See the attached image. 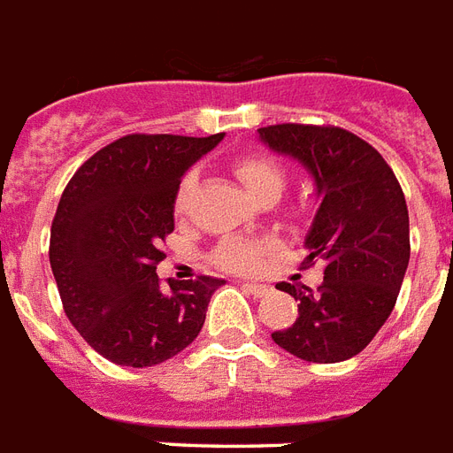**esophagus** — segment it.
<instances>
[{"instance_id": "obj_1", "label": "esophagus", "mask_w": 453, "mask_h": 453, "mask_svg": "<svg viewBox=\"0 0 453 453\" xmlns=\"http://www.w3.org/2000/svg\"><path fill=\"white\" fill-rule=\"evenodd\" d=\"M243 289L250 292L253 296H265L270 292V285H260V282H243Z\"/></svg>"}]
</instances>
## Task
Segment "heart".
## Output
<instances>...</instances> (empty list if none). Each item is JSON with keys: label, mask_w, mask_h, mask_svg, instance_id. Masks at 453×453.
Instances as JSON below:
<instances>
[{"label": "heart", "mask_w": 453, "mask_h": 453, "mask_svg": "<svg viewBox=\"0 0 453 453\" xmlns=\"http://www.w3.org/2000/svg\"><path fill=\"white\" fill-rule=\"evenodd\" d=\"M234 171L241 178V183L246 186L256 200L263 195H280L285 188V173L277 166L273 158L263 154H249L234 161ZM195 178L186 176L180 180L176 193V212L183 214L193 195ZM270 249V241H246V239H229L224 241L217 249V263L226 270H249L258 263V258Z\"/></svg>", "instance_id": "b5f03b06"}]
</instances>
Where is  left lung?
I'll list each match as a JSON object with an SVG mask.
<instances>
[{
    "mask_svg": "<svg viewBox=\"0 0 453 453\" xmlns=\"http://www.w3.org/2000/svg\"><path fill=\"white\" fill-rule=\"evenodd\" d=\"M258 140L295 158L316 190L303 265L323 263V285H287L299 319L273 340L303 362L333 365L355 357L391 316L411 260L405 197L381 154L340 127L270 125Z\"/></svg>",
    "mask_w": 453,
    "mask_h": 453,
    "instance_id": "8db88e82",
    "label": "left lung"
}]
</instances>
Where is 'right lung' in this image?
I'll return each instance as SVG.
<instances>
[{"label": "right lung", "mask_w": 453, "mask_h": 453, "mask_svg": "<svg viewBox=\"0 0 453 453\" xmlns=\"http://www.w3.org/2000/svg\"><path fill=\"white\" fill-rule=\"evenodd\" d=\"M210 137L127 134L69 180L50 231V267L65 313L88 345L120 366H154L203 331L217 277L158 285L161 241L173 231L180 178L212 151Z\"/></svg>", "instance_id": "1"}]
</instances>
